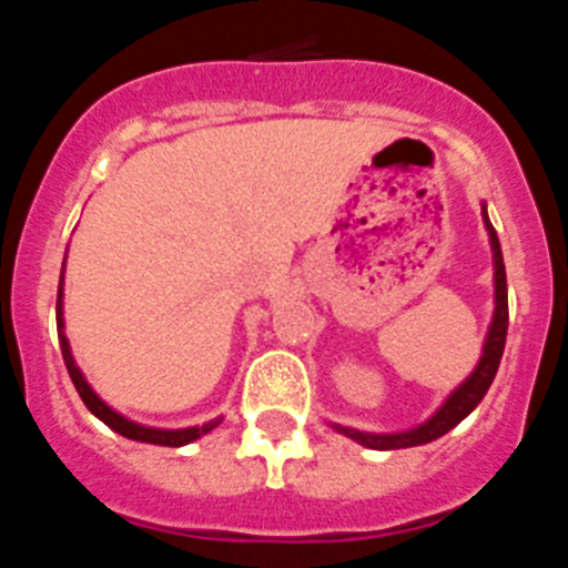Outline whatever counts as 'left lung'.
Segmentation results:
<instances>
[{"instance_id": "obj_1", "label": "left lung", "mask_w": 568, "mask_h": 568, "mask_svg": "<svg viewBox=\"0 0 568 568\" xmlns=\"http://www.w3.org/2000/svg\"><path fill=\"white\" fill-rule=\"evenodd\" d=\"M484 224L486 233H489L491 244V261H495V313H491L489 333H486L484 341V355H480L478 366L471 369L469 378L455 389L449 398L440 404L438 413L429 420H424L415 429H406V433H393V435H375V433H361V429H349V426H338L341 435L353 438L355 444L369 446V449H406V446H420L429 444V440L446 435L453 426H458L466 415L475 409V406L484 400L486 389L495 381V373H498L500 358H504V344H506V329H509V295H506V267H504V253H500V241L495 227H491L489 215H486L484 207Z\"/></svg>"}]
</instances>
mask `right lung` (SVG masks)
<instances>
[{
    "label": "right lung",
    "mask_w": 568,
    "mask_h": 568,
    "mask_svg": "<svg viewBox=\"0 0 568 568\" xmlns=\"http://www.w3.org/2000/svg\"><path fill=\"white\" fill-rule=\"evenodd\" d=\"M62 281H64V267H62ZM57 327H59V346H62V358H64V366H68L70 373V381H73V386H77L79 398L84 400V406H88L90 413L97 415L99 420H104V424L113 429V433L124 435V438L130 440H142V444H155V446H184V444H193L195 438H202V435H207L210 429H215V426L222 424V418H213L207 420V424L202 426H184V429H155V426H142L135 424V420L124 418V415H119L115 409H110L108 404H104L102 398H99L93 389H90V384L84 381L82 369L77 366V361H73V353H70V344L68 338H64V318H62V284H59V295H57Z\"/></svg>",
    "instance_id": "1"
}]
</instances>
